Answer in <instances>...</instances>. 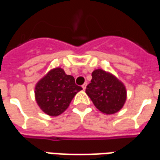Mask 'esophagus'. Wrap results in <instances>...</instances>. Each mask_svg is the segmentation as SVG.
I'll list each match as a JSON object with an SVG mask.
<instances>
[{"instance_id": "34e87169", "label": "esophagus", "mask_w": 160, "mask_h": 160, "mask_svg": "<svg viewBox=\"0 0 160 160\" xmlns=\"http://www.w3.org/2000/svg\"><path fill=\"white\" fill-rule=\"evenodd\" d=\"M86 87H87V83H85L83 86H82V88H83V90H85V89H86Z\"/></svg>"}]
</instances>
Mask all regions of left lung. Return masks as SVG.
<instances>
[{"mask_svg":"<svg viewBox=\"0 0 160 160\" xmlns=\"http://www.w3.org/2000/svg\"><path fill=\"white\" fill-rule=\"evenodd\" d=\"M92 76L86 93L95 107L106 115L118 112L127 99V91L123 83L112 73L100 68L94 70Z\"/></svg>","mask_w":160,"mask_h":160,"instance_id":"8db88e82","label":"left lung"}]
</instances>
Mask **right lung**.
Listing matches in <instances>:
<instances>
[{"label":"right lung","mask_w":160,"mask_h":160,"mask_svg":"<svg viewBox=\"0 0 160 160\" xmlns=\"http://www.w3.org/2000/svg\"><path fill=\"white\" fill-rule=\"evenodd\" d=\"M82 87L77 86L72 75L62 68L49 70L35 87L37 104L45 114L57 117L66 111L77 92Z\"/></svg>","instance_id":"1"}]
</instances>
